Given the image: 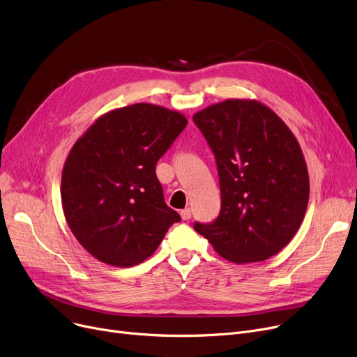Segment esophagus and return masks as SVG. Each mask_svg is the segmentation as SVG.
Returning a JSON list of instances; mask_svg holds the SVG:
<instances>
[{
	"label": "esophagus",
	"mask_w": 357,
	"mask_h": 357,
	"mask_svg": "<svg viewBox=\"0 0 357 357\" xmlns=\"http://www.w3.org/2000/svg\"><path fill=\"white\" fill-rule=\"evenodd\" d=\"M181 217H182V220H190L192 217V213L190 208H185L181 211Z\"/></svg>",
	"instance_id": "esophagus-1"
}]
</instances>
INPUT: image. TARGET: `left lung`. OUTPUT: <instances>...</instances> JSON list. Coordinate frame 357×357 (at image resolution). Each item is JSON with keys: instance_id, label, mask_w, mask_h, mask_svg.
Segmentation results:
<instances>
[{"instance_id": "8db88e82", "label": "left lung", "mask_w": 357, "mask_h": 357, "mask_svg": "<svg viewBox=\"0 0 357 357\" xmlns=\"http://www.w3.org/2000/svg\"><path fill=\"white\" fill-rule=\"evenodd\" d=\"M213 150L221 210L194 229L234 264L269 259L304 220L310 179L292 131L266 105L227 100L192 117Z\"/></svg>"}]
</instances>
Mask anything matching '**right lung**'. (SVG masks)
<instances>
[{
	"label": "right lung",
	"instance_id": "add662e5",
	"mask_svg": "<svg viewBox=\"0 0 357 357\" xmlns=\"http://www.w3.org/2000/svg\"><path fill=\"white\" fill-rule=\"evenodd\" d=\"M188 124L176 111L133 104L101 116L73 144L62 172L69 227L111 266L142 264L181 215L169 208L156 163Z\"/></svg>",
	"mask_w": 357,
	"mask_h": 357
}]
</instances>
